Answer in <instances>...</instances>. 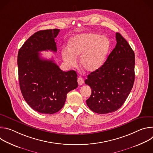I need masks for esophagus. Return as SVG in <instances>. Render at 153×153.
<instances>
[{"label":"esophagus","instance_id":"obj_1","mask_svg":"<svg viewBox=\"0 0 153 153\" xmlns=\"http://www.w3.org/2000/svg\"><path fill=\"white\" fill-rule=\"evenodd\" d=\"M77 82H78V84L79 85H82L84 83V80L82 77H79L78 79H77Z\"/></svg>","mask_w":153,"mask_h":153}]
</instances>
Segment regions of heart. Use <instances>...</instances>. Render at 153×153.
Wrapping results in <instances>:
<instances>
[{"instance_id":"heart-1","label":"heart","mask_w":153,"mask_h":153,"mask_svg":"<svg viewBox=\"0 0 153 153\" xmlns=\"http://www.w3.org/2000/svg\"><path fill=\"white\" fill-rule=\"evenodd\" d=\"M110 48V42L105 36L88 33L76 35L68 42V48L62 50L64 62L71 67L77 65L80 57V66L86 71L92 73L103 64Z\"/></svg>"}]
</instances>
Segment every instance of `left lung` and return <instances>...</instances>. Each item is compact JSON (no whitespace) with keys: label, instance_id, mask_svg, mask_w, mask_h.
<instances>
[{"label":"left lung","instance_id":"8db88e82","mask_svg":"<svg viewBox=\"0 0 153 153\" xmlns=\"http://www.w3.org/2000/svg\"><path fill=\"white\" fill-rule=\"evenodd\" d=\"M116 45L104 64L88 75L85 82L92 92L86 104L98 114L110 113L119 109L134 82V51L120 33H116Z\"/></svg>","mask_w":153,"mask_h":153}]
</instances>
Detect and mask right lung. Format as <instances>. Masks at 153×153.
Instances as JSON below:
<instances>
[{
	"label": "right lung",
	"mask_w": 153,
	"mask_h": 153,
	"mask_svg": "<svg viewBox=\"0 0 153 153\" xmlns=\"http://www.w3.org/2000/svg\"><path fill=\"white\" fill-rule=\"evenodd\" d=\"M59 31V29L37 31L18 52L21 93L30 106L42 114L59 111L64 106L67 93L78 86L75 71H63L53 60L40 57V51L57 52L54 39Z\"/></svg>",
	"instance_id": "1"
}]
</instances>
